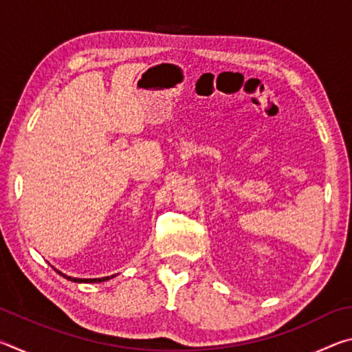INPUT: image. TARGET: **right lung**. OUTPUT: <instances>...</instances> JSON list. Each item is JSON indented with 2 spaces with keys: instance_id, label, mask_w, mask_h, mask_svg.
<instances>
[{
  "instance_id": "right-lung-1",
  "label": "right lung",
  "mask_w": 352,
  "mask_h": 352,
  "mask_svg": "<svg viewBox=\"0 0 352 352\" xmlns=\"http://www.w3.org/2000/svg\"><path fill=\"white\" fill-rule=\"evenodd\" d=\"M60 273V272H58ZM62 276H65L67 279H69V281H73V283H102V281H107V279H110L109 276H105V278H94V279H79V278H71V276H67V275H63V273H60ZM115 276V275H113Z\"/></svg>"
}]
</instances>
